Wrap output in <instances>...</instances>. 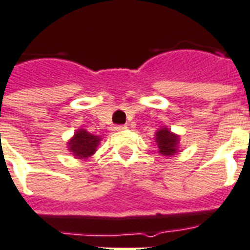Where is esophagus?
<instances>
[{
  "instance_id": "1",
  "label": "esophagus",
  "mask_w": 250,
  "mask_h": 250,
  "mask_svg": "<svg viewBox=\"0 0 250 250\" xmlns=\"http://www.w3.org/2000/svg\"><path fill=\"white\" fill-rule=\"evenodd\" d=\"M114 129H115V131H125V129H127V125H115Z\"/></svg>"
}]
</instances>
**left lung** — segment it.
<instances>
[{"label":"left lung","mask_w":250,"mask_h":250,"mask_svg":"<svg viewBox=\"0 0 250 250\" xmlns=\"http://www.w3.org/2000/svg\"><path fill=\"white\" fill-rule=\"evenodd\" d=\"M157 144L159 153L163 155H173L177 151L178 136L173 135L169 129L163 128L157 132Z\"/></svg>","instance_id":"left-lung-1"}]
</instances>
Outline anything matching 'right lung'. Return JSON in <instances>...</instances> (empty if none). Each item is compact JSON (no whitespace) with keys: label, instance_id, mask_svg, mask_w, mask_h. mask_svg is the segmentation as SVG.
Listing matches in <instances>:
<instances>
[{"label":"right lung","instance_id":"obj_1","mask_svg":"<svg viewBox=\"0 0 250 250\" xmlns=\"http://www.w3.org/2000/svg\"><path fill=\"white\" fill-rule=\"evenodd\" d=\"M100 143L99 136L91 135L84 129L77 131L74 137L69 143V150L73 151L74 157L77 158H88L96 151L97 144Z\"/></svg>","mask_w":250,"mask_h":250}]
</instances>
